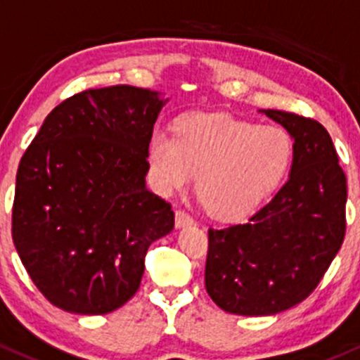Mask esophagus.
<instances>
[{"label":"esophagus","mask_w":360,"mask_h":360,"mask_svg":"<svg viewBox=\"0 0 360 360\" xmlns=\"http://www.w3.org/2000/svg\"><path fill=\"white\" fill-rule=\"evenodd\" d=\"M192 223H194V219H192V216L188 214L187 211L179 210L175 212V225H176V228L192 225Z\"/></svg>","instance_id":"1"}]
</instances>
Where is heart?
<instances>
[{
  "label": "heart",
  "instance_id": "obj_1",
  "mask_svg": "<svg viewBox=\"0 0 360 360\" xmlns=\"http://www.w3.org/2000/svg\"><path fill=\"white\" fill-rule=\"evenodd\" d=\"M292 154V137L281 127L195 115L180 123L175 137L153 135L149 166L163 194L187 187L197 175V194L212 218L237 219L280 185Z\"/></svg>",
  "mask_w": 360,
  "mask_h": 360
}]
</instances>
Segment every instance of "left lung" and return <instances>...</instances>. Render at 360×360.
Here are the masks:
<instances>
[{"mask_svg":"<svg viewBox=\"0 0 360 360\" xmlns=\"http://www.w3.org/2000/svg\"><path fill=\"white\" fill-rule=\"evenodd\" d=\"M293 139L290 179L249 221L207 231L206 290L231 314L271 316L307 299L345 238L347 176L319 122L264 110Z\"/></svg>","mask_w":360,"mask_h":360,"instance_id":"1","label":"left lung"}]
</instances>
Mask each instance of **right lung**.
<instances>
[{"instance_id":"obj_1","label":"right lung","mask_w":360,"mask_h":360,"mask_svg":"<svg viewBox=\"0 0 360 360\" xmlns=\"http://www.w3.org/2000/svg\"><path fill=\"white\" fill-rule=\"evenodd\" d=\"M165 103L149 89H87L58 104L22 156L11 237L56 307H122L141 287L149 245L175 226L172 204L146 187Z\"/></svg>"}]
</instances>
